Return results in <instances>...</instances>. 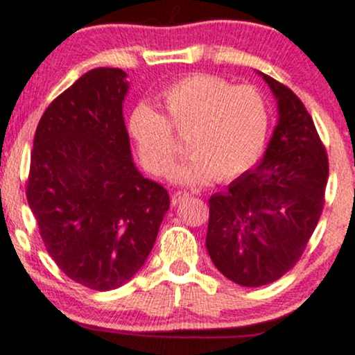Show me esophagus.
Listing matches in <instances>:
<instances>
[{
	"label": "esophagus",
	"instance_id": "1",
	"mask_svg": "<svg viewBox=\"0 0 355 355\" xmlns=\"http://www.w3.org/2000/svg\"><path fill=\"white\" fill-rule=\"evenodd\" d=\"M189 193H187V191H175V193L172 195V205L173 207H177L178 203H182L183 200L185 198H189Z\"/></svg>",
	"mask_w": 355,
	"mask_h": 355
}]
</instances>
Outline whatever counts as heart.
Masks as SVG:
<instances>
[{
	"label": "heart",
	"instance_id": "1",
	"mask_svg": "<svg viewBox=\"0 0 355 355\" xmlns=\"http://www.w3.org/2000/svg\"><path fill=\"white\" fill-rule=\"evenodd\" d=\"M160 115L139 104L127 121V132L145 170L164 177L177 160L172 132L185 135L190 153L175 168L180 185H205L241 177L261 157L270 130V110L256 89L233 87L208 74L183 78L160 92Z\"/></svg>",
	"mask_w": 355,
	"mask_h": 355
}]
</instances>
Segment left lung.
I'll use <instances>...</instances> for the list:
<instances>
[{
	"label": "left lung",
	"instance_id": "obj_1",
	"mask_svg": "<svg viewBox=\"0 0 355 355\" xmlns=\"http://www.w3.org/2000/svg\"><path fill=\"white\" fill-rule=\"evenodd\" d=\"M277 104V123L254 170L208 200L207 250L233 283L258 288L300 261L324 207L326 148L291 89L258 72Z\"/></svg>",
	"mask_w": 355,
	"mask_h": 355
}]
</instances>
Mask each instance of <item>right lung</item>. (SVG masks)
<instances>
[{
  "label": "right lung",
  "mask_w": 355,
  "mask_h": 355,
  "mask_svg": "<svg viewBox=\"0 0 355 355\" xmlns=\"http://www.w3.org/2000/svg\"><path fill=\"white\" fill-rule=\"evenodd\" d=\"M122 69L85 72L55 97L34 134L26 187L46 250L96 291L121 288L150 254L170 196L132 160Z\"/></svg>",
  "instance_id": "right-lung-1"
}]
</instances>
